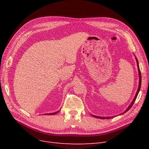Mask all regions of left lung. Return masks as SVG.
<instances>
[{
	"instance_id": "left-lung-1",
	"label": "left lung",
	"mask_w": 149,
	"mask_h": 149,
	"mask_svg": "<svg viewBox=\"0 0 149 149\" xmlns=\"http://www.w3.org/2000/svg\"><path fill=\"white\" fill-rule=\"evenodd\" d=\"M135 59H136V63H137L138 69V72H139V86H138V88L137 92H136V95H135V96L134 100H133V101H132L131 104L129 105V106L127 107V109L124 112V113H126V112H127V111L129 110V109L132 107L133 104H134V102H135V100H136V97H137V96H138V93H139V91H140L141 86V74L140 69H139V65H138V59L136 58V57H135ZM92 116H93V117H95V118H100V119H105V118H106V119H109V118H112V117H101V116H95V115H92Z\"/></svg>"
}]
</instances>
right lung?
Masks as SVG:
<instances>
[{
    "instance_id": "add662e5",
    "label": "right lung",
    "mask_w": 149,
    "mask_h": 149,
    "mask_svg": "<svg viewBox=\"0 0 149 149\" xmlns=\"http://www.w3.org/2000/svg\"><path fill=\"white\" fill-rule=\"evenodd\" d=\"M59 112V111H57V112H54V113H46V114H45V115H54V114H56V113H57L58 112Z\"/></svg>"
}]
</instances>
